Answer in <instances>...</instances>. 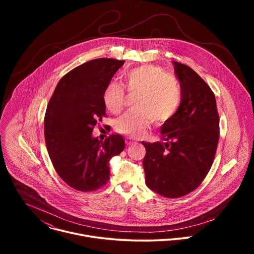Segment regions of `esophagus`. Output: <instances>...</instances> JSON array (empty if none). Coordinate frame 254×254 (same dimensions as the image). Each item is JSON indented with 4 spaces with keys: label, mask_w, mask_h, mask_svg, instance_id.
Masks as SVG:
<instances>
[{
    "label": "esophagus",
    "mask_w": 254,
    "mask_h": 254,
    "mask_svg": "<svg viewBox=\"0 0 254 254\" xmlns=\"http://www.w3.org/2000/svg\"><path fill=\"white\" fill-rule=\"evenodd\" d=\"M134 138L133 137H131V136H127V139H126V142H127V144H131V143H133L134 142Z\"/></svg>",
    "instance_id": "esophagus-1"
}]
</instances>
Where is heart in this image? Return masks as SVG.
<instances>
[{"instance_id":"b5f03b06","label":"heart","mask_w":254,"mask_h":254,"mask_svg":"<svg viewBox=\"0 0 254 254\" xmlns=\"http://www.w3.org/2000/svg\"><path fill=\"white\" fill-rule=\"evenodd\" d=\"M122 81L129 94L134 95L132 111L125 114L116 123V129L132 137L147 132L154 123L163 125L179 112L183 100L179 79L156 65H142L123 74ZM102 99L112 114H120L127 102L124 88L111 82L103 90Z\"/></svg>"}]
</instances>
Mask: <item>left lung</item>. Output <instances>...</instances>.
I'll use <instances>...</instances> for the list:
<instances>
[{
	"label": "left lung",
	"instance_id": "obj_1",
	"mask_svg": "<svg viewBox=\"0 0 254 254\" xmlns=\"http://www.w3.org/2000/svg\"><path fill=\"white\" fill-rule=\"evenodd\" d=\"M183 91L177 115L161 128L165 141L146 148V184L154 192L179 198L194 191L211 169L219 140V115L209 85L189 66L174 61Z\"/></svg>",
	"mask_w": 254,
	"mask_h": 254
}]
</instances>
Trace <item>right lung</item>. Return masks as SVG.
I'll use <instances>...</instances> for the list:
<instances>
[{
    "instance_id": "add662e5",
    "label": "right lung",
    "mask_w": 254,
    "mask_h": 254,
    "mask_svg": "<svg viewBox=\"0 0 254 254\" xmlns=\"http://www.w3.org/2000/svg\"><path fill=\"white\" fill-rule=\"evenodd\" d=\"M124 60L98 58L70 70L58 82L46 108L44 134L52 165L64 182L81 192L110 180V161L125 149L121 134L104 141L92 136L105 117L102 94Z\"/></svg>"
}]
</instances>
